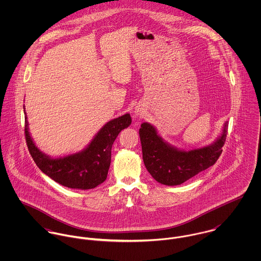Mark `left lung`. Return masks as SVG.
<instances>
[{
	"label": "left lung",
	"instance_id": "8db88e82",
	"mask_svg": "<svg viewBox=\"0 0 261 261\" xmlns=\"http://www.w3.org/2000/svg\"><path fill=\"white\" fill-rule=\"evenodd\" d=\"M227 130L226 121L221 135L211 145L185 150L166 142L152 124L144 122L139 133L145 166L156 182L167 186L181 185L217 162L222 152Z\"/></svg>",
	"mask_w": 261,
	"mask_h": 261
}]
</instances>
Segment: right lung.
<instances>
[{
    "instance_id": "add662e5",
    "label": "right lung",
    "mask_w": 261,
    "mask_h": 261,
    "mask_svg": "<svg viewBox=\"0 0 261 261\" xmlns=\"http://www.w3.org/2000/svg\"><path fill=\"white\" fill-rule=\"evenodd\" d=\"M130 123L129 113L112 119L99 129L85 149L60 158H52L38 149L29 133L27 115L25 116V137L34 162L45 175L62 186L88 190L106 181L111 166L113 142Z\"/></svg>"
}]
</instances>
